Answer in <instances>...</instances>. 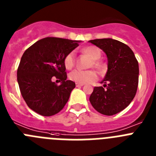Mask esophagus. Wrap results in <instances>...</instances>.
<instances>
[{
  "label": "esophagus",
  "mask_w": 156,
  "mask_h": 156,
  "mask_svg": "<svg viewBox=\"0 0 156 156\" xmlns=\"http://www.w3.org/2000/svg\"><path fill=\"white\" fill-rule=\"evenodd\" d=\"M83 83H76V86L77 87H83Z\"/></svg>",
  "instance_id": "1"
}]
</instances>
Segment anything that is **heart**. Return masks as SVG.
Masks as SVG:
<instances>
[{"instance_id":"1","label":"heart","mask_w":156,"mask_h":156,"mask_svg":"<svg viewBox=\"0 0 156 156\" xmlns=\"http://www.w3.org/2000/svg\"><path fill=\"white\" fill-rule=\"evenodd\" d=\"M83 53L87 55L91 59L89 63V66H94L96 69L101 68V63L99 62L98 59L100 58L101 53L98 48L94 46H88L83 49ZM76 63L75 52L71 51L66 55L64 58V65L66 69H71L73 68ZM98 78V75L96 72L94 70H80L75 69L71 72L69 74V79L78 83H87L93 82L96 80Z\"/></svg>"}]
</instances>
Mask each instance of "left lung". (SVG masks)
<instances>
[{
  "mask_svg": "<svg viewBox=\"0 0 156 156\" xmlns=\"http://www.w3.org/2000/svg\"><path fill=\"white\" fill-rule=\"evenodd\" d=\"M89 42L101 49L108 58V70L101 82L104 85L95 87L89 100L100 113L115 115L126 108L135 97L138 86V62L133 51L119 41L104 38Z\"/></svg>",
  "mask_w": 156,
  "mask_h": 156,
  "instance_id": "left-lung-1",
  "label": "left lung"
}]
</instances>
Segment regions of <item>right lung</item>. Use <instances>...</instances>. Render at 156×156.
<instances>
[{
  "instance_id": "1",
  "label": "right lung",
  "mask_w": 156,
  "mask_h": 156,
  "mask_svg": "<svg viewBox=\"0 0 156 156\" xmlns=\"http://www.w3.org/2000/svg\"><path fill=\"white\" fill-rule=\"evenodd\" d=\"M80 41L45 37L25 51L17 70L20 92L29 108L44 116L61 111L76 87L67 80L64 58ZM53 79H58L57 85Z\"/></svg>"
}]
</instances>
